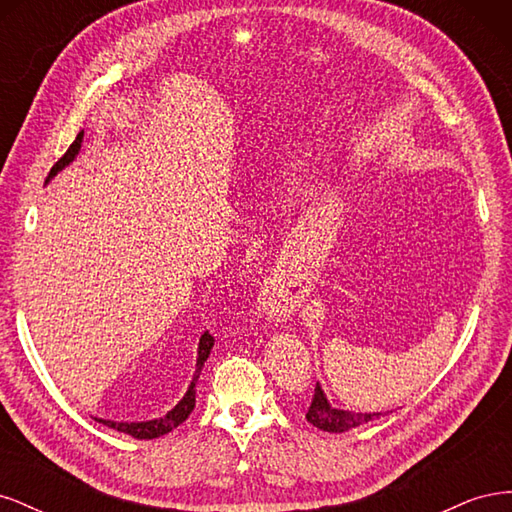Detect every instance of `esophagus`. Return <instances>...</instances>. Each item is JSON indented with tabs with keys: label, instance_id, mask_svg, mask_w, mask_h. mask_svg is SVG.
<instances>
[{
	"label": "esophagus",
	"instance_id": "34e87169",
	"mask_svg": "<svg viewBox=\"0 0 512 512\" xmlns=\"http://www.w3.org/2000/svg\"><path fill=\"white\" fill-rule=\"evenodd\" d=\"M260 307H262V314L265 316H269V320H277L280 322L282 318H286V309L282 307V303L277 301V299H273V297H265L260 301Z\"/></svg>",
	"mask_w": 512,
	"mask_h": 512
}]
</instances>
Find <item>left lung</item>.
<instances>
[{"mask_svg":"<svg viewBox=\"0 0 512 512\" xmlns=\"http://www.w3.org/2000/svg\"><path fill=\"white\" fill-rule=\"evenodd\" d=\"M382 412H350V410H337L331 408L327 395L320 389V384H316L314 389V399L312 406H309L305 418L314 427L322 429V431H331V433H344L348 429H354L359 425H365L369 421H376L380 418Z\"/></svg>","mask_w":512,"mask_h":512,"instance_id":"1","label":"left lung"}]
</instances>
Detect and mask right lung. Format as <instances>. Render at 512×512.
Returning <instances> with one entry per match:
<instances>
[{
	"mask_svg": "<svg viewBox=\"0 0 512 512\" xmlns=\"http://www.w3.org/2000/svg\"><path fill=\"white\" fill-rule=\"evenodd\" d=\"M81 143H83V132L76 134L74 143L68 147V151L64 153V156H61V158L57 160V164L51 168L49 179L55 177L61 168L68 166L76 156H79ZM49 179H46V181H49ZM213 342H215V339L209 335V331H205L203 337H200L198 359H196V374H194V378H192V382H190V386H188V393L183 395V399L179 401V404H177L173 410H170L166 416L153 418V421H143V423H115V421H104V418H96V421L102 423V425H106V427H111V429H117V431H121V433H128V436H132V438H136V440H153V438H160V436H164V433H168V431H173L175 427H179V425L185 421V418H188V416L192 414V410H194V406H196V382H198V376H200V369H203L205 361L209 359V352H211V348H213Z\"/></svg>",
	"mask_w": 512,
	"mask_h": 512,
	"instance_id": "add662e5",
	"label": "right lung"
}]
</instances>
